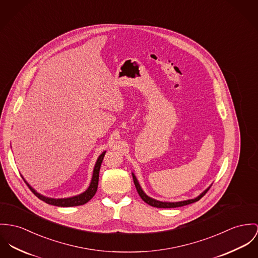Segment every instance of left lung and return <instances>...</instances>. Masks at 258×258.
Instances as JSON below:
<instances>
[{"label":"left lung","instance_id":"8db88e82","mask_svg":"<svg viewBox=\"0 0 258 258\" xmlns=\"http://www.w3.org/2000/svg\"><path fill=\"white\" fill-rule=\"evenodd\" d=\"M133 180H134V184L136 186L137 189V192L138 194L140 195L141 198L143 201H145L147 204H149L150 206H153V207H156V208H176V207H182V206H185L188 204H191V203H194L198 200H200L206 193L207 191L210 189V187L208 188L207 190H205L202 194H200L198 197H196L195 199H190V200H186V201H181V202H174V203H170V202H162V201H158V200H155V199H152L150 198L149 196H147L144 191L142 190L140 184L138 183L137 181V178L135 177V175L133 174Z\"/></svg>","mask_w":258,"mask_h":258}]
</instances>
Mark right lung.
<instances>
[{"label":"right lung","instance_id":"add662e5","mask_svg":"<svg viewBox=\"0 0 258 258\" xmlns=\"http://www.w3.org/2000/svg\"><path fill=\"white\" fill-rule=\"evenodd\" d=\"M105 152H103L99 158L97 159V162L95 164L94 169V175H93V179L91 182L90 187L88 188L84 193L78 195V196H74L71 198H65V199H53V198H48L45 196H42L40 194H38L33 188L30 187L28 185V183L25 181V183L27 184V186L32 191V193L39 198L40 200L46 202L47 204L50 205H54V206H58V207H73V206H80V205H84L87 202H89L95 194L97 186H98V176H99V169H100V165L102 163V160L104 158Z\"/></svg>","mask_w":258,"mask_h":258}]
</instances>
